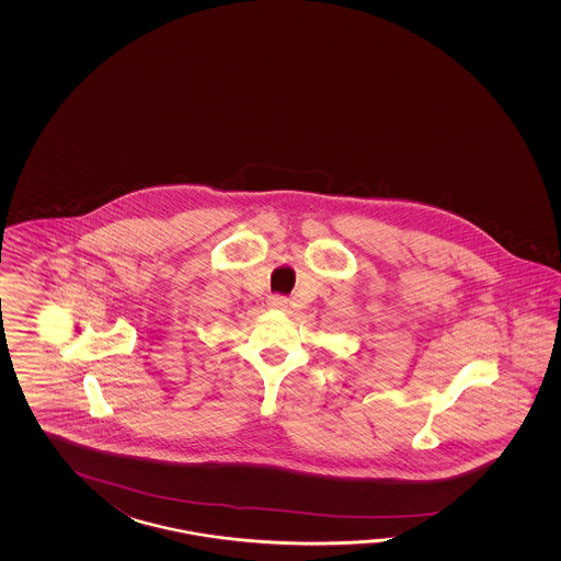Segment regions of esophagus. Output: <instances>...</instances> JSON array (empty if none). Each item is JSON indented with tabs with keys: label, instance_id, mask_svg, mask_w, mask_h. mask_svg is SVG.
<instances>
[{
	"label": "esophagus",
	"instance_id": "1",
	"mask_svg": "<svg viewBox=\"0 0 561 561\" xmlns=\"http://www.w3.org/2000/svg\"><path fill=\"white\" fill-rule=\"evenodd\" d=\"M286 305H288V300H286V297H283V295H271V297H268V307H271V309L285 310Z\"/></svg>",
	"mask_w": 561,
	"mask_h": 561
}]
</instances>
